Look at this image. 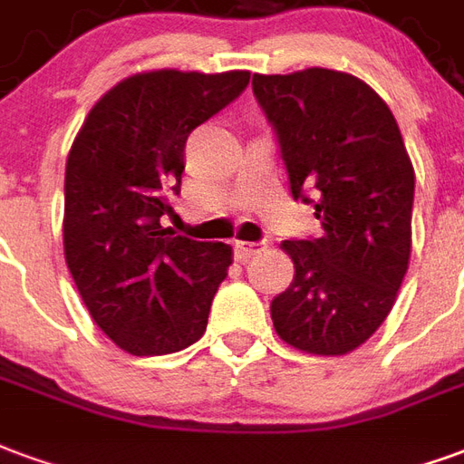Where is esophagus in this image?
<instances>
[{"label":"esophagus","mask_w":464,"mask_h":464,"mask_svg":"<svg viewBox=\"0 0 464 464\" xmlns=\"http://www.w3.org/2000/svg\"><path fill=\"white\" fill-rule=\"evenodd\" d=\"M259 252L256 242H235V256L239 262H246L249 256H255Z\"/></svg>","instance_id":"34e87169"}]
</instances>
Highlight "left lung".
<instances>
[{
  "instance_id": "obj_1",
  "label": "left lung",
  "mask_w": 464,
  "mask_h": 464,
  "mask_svg": "<svg viewBox=\"0 0 464 464\" xmlns=\"http://www.w3.org/2000/svg\"><path fill=\"white\" fill-rule=\"evenodd\" d=\"M294 199L314 202L324 235L284 239L289 289L274 296L279 339L316 356L366 343L391 314L411 259L415 172L391 108L351 73H255Z\"/></svg>"
}]
</instances>
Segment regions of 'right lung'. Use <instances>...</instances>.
<instances>
[{
  "mask_svg": "<svg viewBox=\"0 0 464 464\" xmlns=\"http://www.w3.org/2000/svg\"><path fill=\"white\" fill-rule=\"evenodd\" d=\"M249 71H145L103 93L71 145L63 255L91 319L133 356H165L208 329L232 246L162 227L188 135L229 106Z\"/></svg>",
  "mask_w": 464,
  "mask_h": 464,
  "instance_id": "obj_1",
  "label": "right lung"
}]
</instances>
